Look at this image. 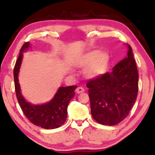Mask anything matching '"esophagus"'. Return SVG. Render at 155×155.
Returning a JSON list of instances; mask_svg holds the SVG:
<instances>
[{
	"instance_id": "esophagus-1",
	"label": "esophagus",
	"mask_w": 155,
	"mask_h": 155,
	"mask_svg": "<svg viewBox=\"0 0 155 155\" xmlns=\"http://www.w3.org/2000/svg\"><path fill=\"white\" fill-rule=\"evenodd\" d=\"M76 92L77 93V94H81V93L84 92V88H82V87H78V88L76 89Z\"/></svg>"
}]
</instances>
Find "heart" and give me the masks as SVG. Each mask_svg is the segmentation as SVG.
<instances>
[{"label": "heart", "mask_w": 155, "mask_h": 155, "mask_svg": "<svg viewBox=\"0 0 155 155\" xmlns=\"http://www.w3.org/2000/svg\"><path fill=\"white\" fill-rule=\"evenodd\" d=\"M110 57L106 51H91L78 59V67L84 69V76L88 79H96L106 74Z\"/></svg>", "instance_id": "obj_1"}]
</instances>
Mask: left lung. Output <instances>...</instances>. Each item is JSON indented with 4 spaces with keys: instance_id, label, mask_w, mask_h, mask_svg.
I'll return each instance as SVG.
<instances>
[{
    "instance_id": "left-lung-1",
    "label": "left lung",
    "mask_w": 155,
    "mask_h": 155,
    "mask_svg": "<svg viewBox=\"0 0 155 155\" xmlns=\"http://www.w3.org/2000/svg\"><path fill=\"white\" fill-rule=\"evenodd\" d=\"M126 45V57L112 71L86 84L92 117L100 124H118L128 115L137 99L138 71L133 49Z\"/></svg>"
}]
</instances>
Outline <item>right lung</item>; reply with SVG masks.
<instances>
[{"label": "right lung", "instance_id": "obj_1", "mask_svg": "<svg viewBox=\"0 0 155 155\" xmlns=\"http://www.w3.org/2000/svg\"><path fill=\"white\" fill-rule=\"evenodd\" d=\"M31 47L30 42L22 45L14 67V81L18 101L25 115L31 123L42 128L51 130L61 126L67 117V108L70 101L75 94L77 86H61L50 101L43 104H32L28 102L22 95L18 80L23 53Z\"/></svg>", "mask_w": 155, "mask_h": 155}]
</instances>
